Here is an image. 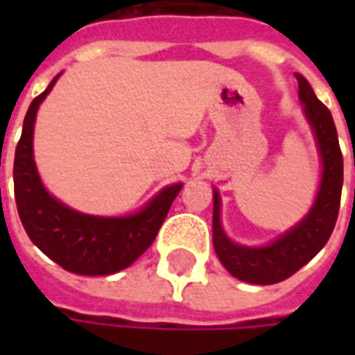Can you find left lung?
Here are the masks:
<instances>
[{
    "label": "left lung",
    "mask_w": 355,
    "mask_h": 355,
    "mask_svg": "<svg viewBox=\"0 0 355 355\" xmlns=\"http://www.w3.org/2000/svg\"><path fill=\"white\" fill-rule=\"evenodd\" d=\"M298 96L304 104L310 126L316 134L322 154V184L316 201L306 217L275 243L251 249L231 243L219 221V193L213 191V247L221 265L237 279L251 284H277L293 277L312 261L332 235L340 211L342 184H344V157L338 144V132L330 110L316 98L312 87L302 75H296ZM355 166V157H354Z\"/></svg>",
    "instance_id": "8db88e82"
}]
</instances>
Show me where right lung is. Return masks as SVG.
<instances>
[{
  "instance_id": "right-lung-1",
  "label": "right lung",
  "mask_w": 355,
  "mask_h": 355,
  "mask_svg": "<svg viewBox=\"0 0 355 355\" xmlns=\"http://www.w3.org/2000/svg\"><path fill=\"white\" fill-rule=\"evenodd\" d=\"M57 78L31 103L23 120L13 162L19 219L29 239L64 270L87 277L114 275L132 265L154 243L182 184L168 185L142 211L130 217H92L51 198L35 168L33 124L39 104Z\"/></svg>"
}]
</instances>
